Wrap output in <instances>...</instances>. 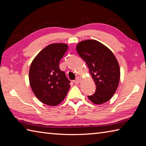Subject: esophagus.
I'll list each match as a JSON object with an SVG mask.
<instances>
[{"label": "esophagus", "instance_id": "obj_1", "mask_svg": "<svg viewBox=\"0 0 146 146\" xmlns=\"http://www.w3.org/2000/svg\"><path fill=\"white\" fill-rule=\"evenodd\" d=\"M80 79L79 78V77H77V78L74 80V83H75L76 84H79V82H80Z\"/></svg>", "mask_w": 146, "mask_h": 146}]
</instances>
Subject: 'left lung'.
<instances>
[{"instance_id":"left-lung-1","label":"left lung","mask_w":146,"mask_h":146,"mask_svg":"<svg viewBox=\"0 0 146 146\" xmlns=\"http://www.w3.org/2000/svg\"><path fill=\"white\" fill-rule=\"evenodd\" d=\"M76 49L86 62L96 86L94 94L88 98L95 104L108 101L114 94L120 79V68L114 54L95 40L80 42Z\"/></svg>"}]
</instances>
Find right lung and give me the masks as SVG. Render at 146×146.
<instances>
[{
  "label": "right lung",
  "instance_id": "right-lung-1",
  "mask_svg": "<svg viewBox=\"0 0 146 146\" xmlns=\"http://www.w3.org/2000/svg\"><path fill=\"white\" fill-rule=\"evenodd\" d=\"M67 44H52L42 50L32 61L29 82L37 98L45 104L57 106L66 98L70 81L59 69Z\"/></svg>",
  "mask_w": 146,
  "mask_h": 146
}]
</instances>
